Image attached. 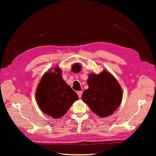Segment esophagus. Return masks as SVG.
I'll use <instances>...</instances> for the list:
<instances>
[{
	"instance_id": "esophagus-1",
	"label": "esophagus",
	"mask_w": 156,
	"mask_h": 156,
	"mask_svg": "<svg viewBox=\"0 0 156 156\" xmlns=\"http://www.w3.org/2000/svg\"><path fill=\"white\" fill-rule=\"evenodd\" d=\"M77 94H78V96H79V98H81L82 97V92H81V91L77 92Z\"/></svg>"
}]
</instances>
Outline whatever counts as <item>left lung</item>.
Segmentation results:
<instances>
[{"mask_svg": "<svg viewBox=\"0 0 156 156\" xmlns=\"http://www.w3.org/2000/svg\"><path fill=\"white\" fill-rule=\"evenodd\" d=\"M87 83L88 88L83 93V101L100 117L112 115L120 105L123 96L117 80L105 69L98 75L90 74Z\"/></svg>", "mask_w": 156, "mask_h": 156, "instance_id": "8db88e82", "label": "left lung"}]
</instances>
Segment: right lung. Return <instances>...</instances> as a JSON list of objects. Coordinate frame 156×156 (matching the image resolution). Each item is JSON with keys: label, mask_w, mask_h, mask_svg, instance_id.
Masks as SVG:
<instances>
[{"label": "right lung", "mask_w": 156, "mask_h": 156, "mask_svg": "<svg viewBox=\"0 0 156 156\" xmlns=\"http://www.w3.org/2000/svg\"><path fill=\"white\" fill-rule=\"evenodd\" d=\"M54 72L45 73L36 91V100L45 114L55 119L64 116L74 101L78 100L76 92L64 81L61 69L55 67Z\"/></svg>", "instance_id": "add662e5"}]
</instances>
